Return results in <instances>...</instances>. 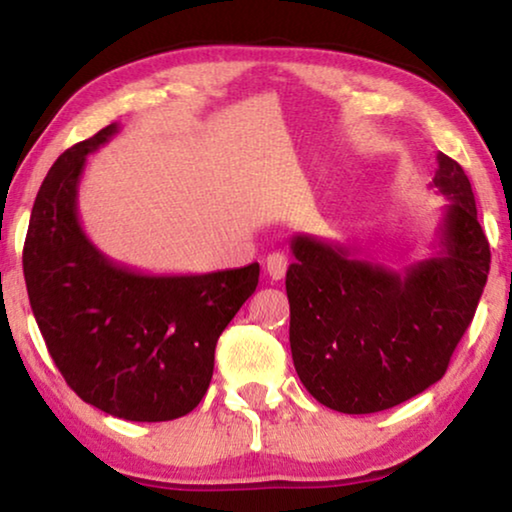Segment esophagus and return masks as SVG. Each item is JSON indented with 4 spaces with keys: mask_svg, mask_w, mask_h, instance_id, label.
Instances as JSON below:
<instances>
[{
    "mask_svg": "<svg viewBox=\"0 0 512 512\" xmlns=\"http://www.w3.org/2000/svg\"><path fill=\"white\" fill-rule=\"evenodd\" d=\"M286 268H289V258H286L284 254H279V251H275V254H270L268 258H265V270H268L270 279H282L286 275Z\"/></svg>",
    "mask_w": 512,
    "mask_h": 512,
    "instance_id": "esophagus-1",
    "label": "esophagus"
}]
</instances>
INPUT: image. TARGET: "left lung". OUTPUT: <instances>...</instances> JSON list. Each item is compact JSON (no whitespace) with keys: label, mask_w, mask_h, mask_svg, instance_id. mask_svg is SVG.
I'll list each match as a JSON object with an SVG mask.
<instances>
[{"label":"left lung","mask_w":512,"mask_h":512,"mask_svg":"<svg viewBox=\"0 0 512 512\" xmlns=\"http://www.w3.org/2000/svg\"><path fill=\"white\" fill-rule=\"evenodd\" d=\"M438 254L403 272L342 244L296 235L286 272L293 366L326 408L370 415L436 384L471 326L489 275V242L457 160L438 153Z\"/></svg>","instance_id":"obj_1"}]
</instances>
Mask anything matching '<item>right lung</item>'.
Returning <instances> with one entry per match:
<instances>
[{
	"mask_svg": "<svg viewBox=\"0 0 512 512\" xmlns=\"http://www.w3.org/2000/svg\"><path fill=\"white\" fill-rule=\"evenodd\" d=\"M116 132L107 125L48 170L25 237L27 296L76 396L130 422H170L205 396L216 340L261 270L144 275L109 261L83 233L76 195L88 153Z\"/></svg>",
	"mask_w": 512,
	"mask_h": 512,
	"instance_id": "right-lung-1",
	"label": "right lung"
}]
</instances>
